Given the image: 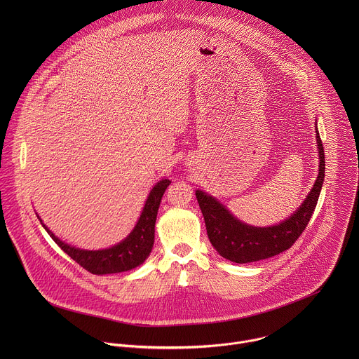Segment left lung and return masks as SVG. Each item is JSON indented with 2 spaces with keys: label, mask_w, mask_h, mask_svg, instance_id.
<instances>
[{
  "label": "left lung",
  "mask_w": 359,
  "mask_h": 359,
  "mask_svg": "<svg viewBox=\"0 0 359 359\" xmlns=\"http://www.w3.org/2000/svg\"><path fill=\"white\" fill-rule=\"evenodd\" d=\"M319 174L300 208L279 225L257 228L236 219L214 198L196 191V199L205 217V229L214 249L229 261L245 264L276 256L290 249L307 228L316 207L325 178V152L316 131Z\"/></svg>",
  "instance_id": "8db88e82"
}]
</instances>
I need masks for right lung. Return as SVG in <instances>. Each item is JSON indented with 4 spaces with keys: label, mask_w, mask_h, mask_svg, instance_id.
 Segmentation results:
<instances>
[{
    "label": "right lung",
    "mask_w": 359,
    "mask_h": 359,
    "mask_svg": "<svg viewBox=\"0 0 359 359\" xmlns=\"http://www.w3.org/2000/svg\"><path fill=\"white\" fill-rule=\"evenodd\" d=\"M171 184L168 180H161L154 185L152 192L142 210V214L134 228V231L124 239L121 243L104 249V250H80L63 243L57 239L51 231L43 224L46 231L50 233L55 243L67 255L73 258L79 265L87 269L91 273L104 275V273H117L123 271L133 269L142 264L149 253L152 252L154 242V222L157 217V210L161 202V198ZM41 221V219H40Z\"/></svg>",
    "instance_id": "add662e5"
}]
</instances>
